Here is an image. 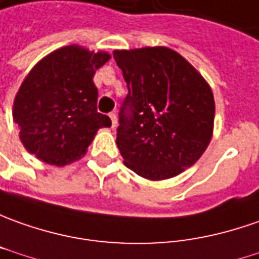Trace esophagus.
Masks as SVG:
<instances>
[{
    "instance_id": "obj_1",
    "label": "esophagus",
    "mask_w": 259,
    "mask_h": 259,
    "mask_svg": "<svg viewBox=\"0 0 259 259\" xmlns=\"http://www.w3.org/2000/svg\"><path fill=\"white\" fill-rule=\"evenodd\" d=\"M109 118H111V126L115 128L117 126V114L115 112H109Z\"/></svg>"
}]
</instances>
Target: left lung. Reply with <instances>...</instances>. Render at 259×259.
Segmentation results:
<instances>
[{"instance_id": "1", "label": "left lung", "mask_w": 259, "mask_h": 259, "mask_svg": "<svg viewBox=\"0 0 259 259\" xmlns=\"http://www.w3.org/2000/svg\"><path fill=\"white\" fill-rule=\"evenodd\" d=\"M128 94L119 109L117 145L135 174L159 181L181 174L212 137V91L197 69L166 47L117 50Z\"/></svg>"}]
</instances>
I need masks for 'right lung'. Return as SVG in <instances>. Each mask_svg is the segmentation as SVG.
Returning <instances> with one entry per match:
<instances>
[{
    "label": "right lung",
    "mask_w": 259,
    "mask_h": 259,
    "mask_svg": "<svg viewBox=\"0 0 259 259\" xmlns=\"http://www.w3.org/2000/svg\"><path fill=\"white\" fill-rule=\"evenodd\" d=\"M109 54L68 45L29 71L14 100L12 117L25 150L51 165H67L87 152L111 119L97 111L95 71Z\"/></svg>",
    "instance_id": "add662e5"
}]
</instances>
